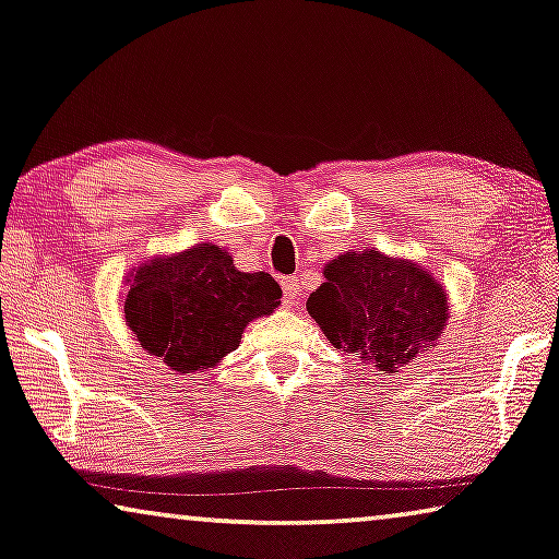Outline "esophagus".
Masks as SVG:
<instances>
[{
	"label": "esophagus",
	"mask_w": 559,
	"mask_h": 559,
	"mask_svg": "<svg viewBox=\"0 0 559 559\" xmlns=\"http://www.w3.org/2000/svg\"><path fill=\"white\" fill-rule=\"evenodd\" d=\"M283 286V306L294 308L300 298V288H298V278L296 276H283L281 278Z\"/></svg>",
	"instance_id": "obj_1"
}]
</instances>
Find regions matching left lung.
<instances>
[{
  "mask_svg": "<svg viewBox=\"0 0 559 559\" xmlns=\"http://www.w3.org/2000/svg\"><path fill=\"white\" fill-rule=\"evenodd\" d=\"M308 313L333 348L397 373L448 325V294L420 263L366 248L325 263Z\"/></svg>",
  "mask_w": 559,
  "mask_h": 559,
  "instance_id": "1",
  "label": "left lung"
}]
</instances>
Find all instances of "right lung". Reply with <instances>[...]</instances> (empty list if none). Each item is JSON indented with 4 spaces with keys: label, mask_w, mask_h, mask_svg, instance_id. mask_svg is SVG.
Here are the masks:
<instances>
[{
    "label": "right lung",
    "mask_w": 559,
    "mask_h": 559,
    "mask_svg": "<svg viewBox=\"0 0 559 559\" xmlns=\"http://www.w3.org/2000/svg\"><path fill=\"white\" fill-rule=\"evenodd\" d=\"M123 318L141 348L176 373H203L238 348L253 318L281 306L271 273L238 271L214 243L141 263L123 296Z\"/></svg>",
    "instance_id": "right-lung-1"
}]
</instances>
